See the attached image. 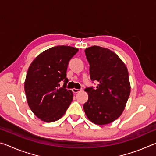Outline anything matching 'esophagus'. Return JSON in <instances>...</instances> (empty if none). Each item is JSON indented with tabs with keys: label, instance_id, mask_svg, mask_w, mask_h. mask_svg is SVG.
I'll return each mask as SVG.
<instances>
[{
	"label": "esophagus",
	"instance_id": "esophagus-1",
	"mask_svg": "<svg viewBox=\"0 0 156 156\" xmlns=\"http://www.w3.org/2000/svg\"><path fill=\"white\" fill-rule=\"evenodd\" d=\"M72 91H73L74 94H76V93H78L79 91H80V89H78L73 88V89H72Z\"/></svg>",
	"mask_w": 156,
	"mask_h": 156
}]
</instances>
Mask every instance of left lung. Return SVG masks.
<instances>
[{
  "label": "left lung",
  "instance_id": "8db88e82",
  "mask_svg": "<svg viewBox=\"0 0 156 156\" xmlns=\"http://www.w3.org/2000/svg\"><path fill=\"white\" fill-rule=\"evenodd\" d=\"M84 52L90 65L91 80L98 84L95 89H84L89 98L83 109L93 123L107 125L121 115L130 95L127 68L119 56L109 49L92 46Z\"/></svg>",
  "mask_w": 156,
  "mask_h": 156
}]
</instances>
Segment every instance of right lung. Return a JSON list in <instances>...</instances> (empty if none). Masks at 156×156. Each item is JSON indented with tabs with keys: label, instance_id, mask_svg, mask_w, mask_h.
Instances as JSON below:
<instances>
[{
	"label": "right lung",
	"instance_id": "add662e5",
	"mask_svg": "<svg viewBox=\"0 0 156 156\" xmlns=\"http://www.w3.org/2000/svg\"><path fill=\"white\" fill-rule=\"evenodd\" d=\"M78 51L70 46H56L42 52L31 63L25 81L29 107L39 119L52 122L61 118L73 100L66 89L69 61ZM64 82L59 88V83Z\"/></svg>",
	"mask_w": 156,
	"mask_h": 156
}]
</instances>
